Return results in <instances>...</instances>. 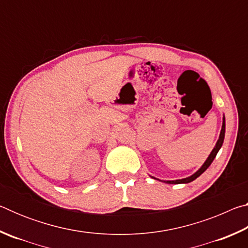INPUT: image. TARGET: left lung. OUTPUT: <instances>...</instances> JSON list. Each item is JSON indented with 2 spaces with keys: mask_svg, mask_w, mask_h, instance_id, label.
I'll use <instances>...</instances> for the list:
<instances>
[{
  "mask_svg": "<svg viewBox=\"0 0 248 248\" xmlns=\"http://www.w3.org/2000/svg\"><path fill=\"white\" fill-rule=\"evenodd\" d=\"M224 136H225V118L223 117V124H222V129H221V132H220V137H219V140H217V144L215 146V149L212 150V152L210 153L209 157L207 158V161L203 163V165L200 167V169L196 171L194 175L189 176V177L187 178H183V179H177V180H162V182H164L166 184H187V183H190L192 180H195L197 177H199V176L203 173V171L208 169V167L211 165V163L213 162V159L216 158L217 152H219V150L221 149L222 144H223V141H224ZM154 178V177H153ZM156 179V178H155ZM159 180V179H157Z\"/></svg>",
  "mask_w": 248,
  "mask_h": 248,
  "instance_id": "1",
  "label": "left lung"
}]
</instances>
